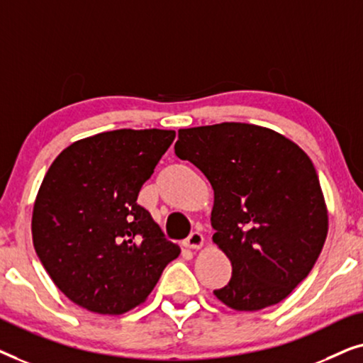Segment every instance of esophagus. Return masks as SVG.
I'll return each instance as SVG.
<instances>
[{
  "mask_svg": "<svg viewBox=\"0 0 363 363\" xmlns=\"http://www.w3.org/2000/svg\"><path fill=\"white\" fill-rule=\"evenodd\" d=\"M185 245L188 247H193V250H198V247L203 246V235L200 231H191V235L185 240Z\"/></svg>",
  "mask_w": 363,
  "mask_h": 363,
  "instance_id": "34e87169",
  "label": "esophagus"
}]
</instances>
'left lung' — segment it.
<instances>
[{"instance_id":"obj_1","label":"left lung","mask_w":363,"mask_h":363,"mask_svg":"<svg viewBox=\"0 0 363 363\" xmlns=\"http://www.w3.org/2000/svg\"><path fill=\"white\" fill-rule=\"evenodd\" d=\"M175 153L215 191L213 241L233 272L215 291L235 311H259L291 294L314 267L327 210L311 158L281 133L225 122L180 128Z\"/></svg>"}]
</instances>
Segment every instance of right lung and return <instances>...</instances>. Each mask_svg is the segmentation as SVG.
Returning <instances> with one entry per match:
<instances>
[{
	"instance_id": "1",
	"label": "right lung",
	"mask_w": 363,
	"mask_h": 363,
	"mask_svg": "<svg viewBox=\"0 0 363 363\" xmlns=\"http://www.w3.org/2000/svg\"><path fill=\"white\" fill-rule=\"evenodd\" d=\"M173 138L160 128L97 133L49 167L34 203L33 245L54 284L84 309L128 312L180 255L137 203Z\"/></svg>"
}]
</instances>
